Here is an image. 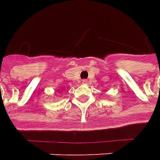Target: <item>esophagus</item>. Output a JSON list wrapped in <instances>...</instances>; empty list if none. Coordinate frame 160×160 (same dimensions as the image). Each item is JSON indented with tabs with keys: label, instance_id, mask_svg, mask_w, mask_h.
<instances>
[{
	"label": "esophagus",
	"instance_id": "34e87169",
	"mask_svg": "<svg viewBox=\"0 0 160 160\" xmlns=\"http://www.w3.org/2000/svg\"><path fill=\"white\" fill-rule=\"evenodd\" d=\"M81 83H82V84H87V83H88V80H81Z\"/></svg>",
	"mask_w": 160,
	"mask_h": 160
}]
</instances>
